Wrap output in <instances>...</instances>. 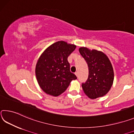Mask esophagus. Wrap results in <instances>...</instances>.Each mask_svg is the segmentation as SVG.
<instances>
[{
  "label": "esophagus",
  "mask_w": 134,
  "mask_h": 134,
  "mask_svg": "<svg viewBox=\"0 0 134 134\" xmlns=\"http://www.w3.org/2000/svg\"><path fill=\"white\" fill-rule=\"evenodd\" d=\"M75 74L76 75V76L78 77V72H76L75 73Z\"/></svg>",
  "instance_id": "34e87169"
}]
</instances>
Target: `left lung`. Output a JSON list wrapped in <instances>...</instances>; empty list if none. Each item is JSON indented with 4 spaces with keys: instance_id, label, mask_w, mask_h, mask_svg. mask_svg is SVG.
I'll list each match as a JSON object with an SVG mask.
<instances>
[{
    "instance_id": "8db88e82",
    "label": "left lung",
    "mask_w": 134,
    "mask_h": 134,
    "mask_svg": "<svg viewBox=\"0 0 134 134\" xmlns=\"http://www.w3.org/2000/svg\"><path fill=\"white\" fill-rule=\"evenodd\" d=\"M79 52L87 63L89 71L87 81L82 84L83 91L91 99L103 97L113 82L114 72L110 60L104 53L97 50L82 47Z\"/></svg>"
}]
</instances>
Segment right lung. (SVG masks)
<instances>
[{"label": "right lung", "mask_w": 134, "mask_h": 134, "mask_svg": "<svg viewBox=\"0 0 134 134\" xmlns=\"http://www.w3.org/2000/svg\"><path fill=\"white\" fill-rule=\"evenodd\" d=\"M76 46L59 41L48 47L39 58L36 66L37 82L46 93L58 96L63 93L73 80L75 74L70 71L68 58Z\"/></svg>", "instance_id": "obj_1"}]
</instances>
